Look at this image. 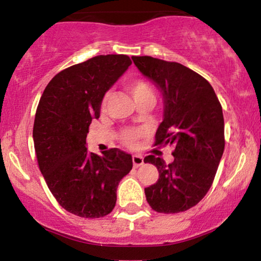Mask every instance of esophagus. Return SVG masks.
<instances>
[{
	"mask_svg": "<svg viewBox=\"0 0 261 261\" xmlns=\"http://www.w3.org/2000/svg\"><path fill=\"white\" fill-rule=\"evenodd\" d=\"M133 162H134V167H136V168L144 163L143 158H142V156H140V155H134L133 156Z\"/></svg>",
	"mask_w": 261,
	"mask_h": 261,
	"instance_id": "34e87169",
	"label": "esophagus"
}]
</instances>
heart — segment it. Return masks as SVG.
<instances>
[{
    "mask_svg": "<svg viewBox=\"0 0 261 261\" xmlns=\"http://www.w3.org/2000/svg\"><path fill=\"white\" fill-rule=\"evenodd\" d=\"M125 88L131 96H133L136 103H140L143 100H154V92H152L150 85L148 82L143 81V80H130L125 83ZM107 98L109 95H105L102 99L101 106L103 107L106 105ZM144 128H137V127H126L120 131L119 138L125 147L134 149L138 145V142L142 137L145 136Z\"/></svg>",
    "mask_w": 261,
    "mask_h": 261,
    "instance_id": "obj_1",
    "label": "heart"
}]
</instances>
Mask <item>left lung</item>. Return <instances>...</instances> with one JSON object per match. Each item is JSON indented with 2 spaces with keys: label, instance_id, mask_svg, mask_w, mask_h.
I'll list each match as a JSON object with an SVG mask.
<instances>
[{
  "label": "left lung",
  "instance_id": "1",
  "mask_svg": "<svg viewBox=\"0 0 261 261\" xmlns=\"http://www.w3.org/2000/svg\"><path fill=\"white\" fill-rule=\"evenodd\" d=\"M142 74L163 95V121L154 147L173 145L174 161L145 156L159 171V180L144 189L152 210L178 214L203 199L213 185L224 150V119L216 93L203 76L176 62L133 56Z\"/></svg>",
  "mask_w": 261,
  "mask_h": 261
}]
</instances>
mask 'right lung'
Listing matches in <instances>:
<instances>
[{
  "label": "right lung",
  "mask_w": 261,
  "mask_h": 261,
  "mask_svg": "<svg viewBox=\"0 0 261 261\" xmlns=\"http://www.w3.org/2000/svg\"><path fill=\"white\" fill-rule=\"evenodd\" d=\"M131 65L126 55H100L58 72L38 103L33 125L38 166L48 190L69 213L85 218L109 215L133 158L113 148L89 152L86 137L100 116L105 93Z\"/></svg>",
  "instance_id": "obj_1"
}]
</instances>
